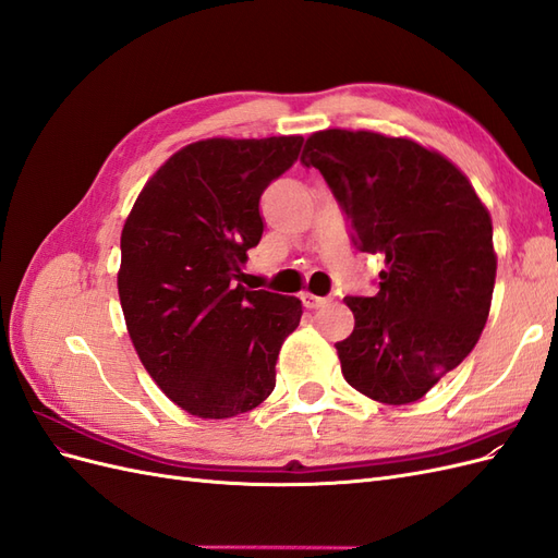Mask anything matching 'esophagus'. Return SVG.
Listing matches in <instances>:
<instances>
[{"mask_svg": "<svg viewBox=\"0 0 558 558\" xmlns=\"http://www.w3.org/2000/svg\"><path fill=\"white\" fill-rule=\"evenodd\" d=\"M300 300H302V305H305L307 310H318V307H324L326 302H328V298H318V295H312V293H302Z\"/></svg>", "mask_w": 558, "mask_h": 558, "instance_id": "esophagus-1", "label": "esophagus"}]
</instances>
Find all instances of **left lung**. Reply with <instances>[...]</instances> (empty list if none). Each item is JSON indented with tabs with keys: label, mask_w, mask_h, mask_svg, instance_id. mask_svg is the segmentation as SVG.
<instances>
[{
	"label": "left lung",
	"mask_w": 558,
	"mask_h": 558,
	"mask_svg": "<svg viewBox=\"0 0 558 558\" xmlns=\"http://www.w3.org/2000/svg\"><path fill=\"white\" fill-rule=\"evenodd\" d=\"M300 162L340 202L353 244L384 253L379 291L344 298L353 332L337 342L363 396L408 404L475 349L496 283L494 228L468 177L433 148L369 130H320Z\"/></svg>",
	"instance_id": "obj_1"
}]
</instances>
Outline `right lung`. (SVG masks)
Segmentation results:
<instances>
[{
  "mask_svg": "<svg viewBox=\"0 0 558 558\" xmlns=\"http://www.w3.org/2000/svg\"><path fill=\"white\" fill-rule=\"evenodd\" d=\"M300 146L298 134L183 146L123 226L118 295L130 340L162 393L193 416H238L275 391L302 302L234 279L263 238L260 195Z\"/></svg>",
  "mask_w": 558,
  "mask_h": 558,
  "instance_id": "obj_1",
  "label": "right lung"
}]
</instances>
